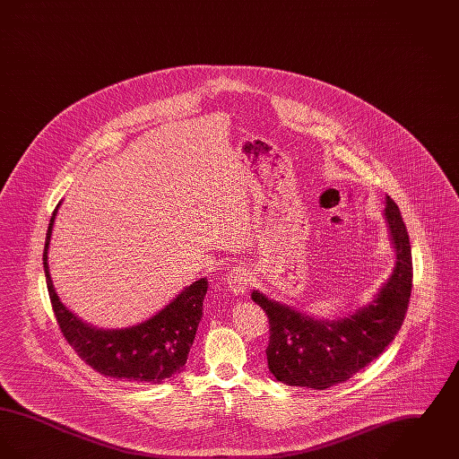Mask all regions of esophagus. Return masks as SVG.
Listing matches in <instances>:
<instances>
[{
    "mask_svg": "<svg viewBox=\"0 0 459 459\" xmlns=\"http://www.w3.org/2000/svg\"><path fill=\"white\" fill-rule=\"evenodd\" d=\"M251 281H253V273L244 266V264H238V266H234L232 270H230V273H229V279H227V284L230 287V290L234 292V294H246L247 292V289H249V285H251Z\"/></svg>",
    "mask_w": 459,
    "mask_h": 459,
    "instance_id": "1",
    "label": "esophagus"
}]
</instances>
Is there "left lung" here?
Returning a JSON list of instances; mask_svg holds the SVG:
<instances>
[{"label": "left lung", "instance_id": "8db88e82", "mask_svg": "<svg viewBox=\"0 0 459 459\" xmlns=\"http://www.w3.org/2000/svg\"><path fill=\"white\" fill-rule=\"evenodd\" d=\"M384 215L391 232L393 275L367 306L339 320H316L253 290L251 299L268 315V368L294 387L324 391L350 380L391 344L404 322L413 287L411 246L397 204L385 197Z\"/></svg>", "mask_w": 459, "mask_h": 459}]
</instances>
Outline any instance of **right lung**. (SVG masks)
I'll return each instance as SVG.
<instances>
[{"label": "right lung", "instance_id": "right-lung-1", "mask_svg": "<svg viewBox=\"0 0 459 459\" xmlns=\"http://www.w3.org/2000/svg\"><path fill=\"white\" fill-rule=\"evenodd\" d=\"M60 203L49 220L43 264L51 306L66 342L91 368L117 380L161 384L184 370L203 316L208 281L199 279L154 316L132 327L105 330L88 325L60 301L48 266V249Z\"/></svg>", "mask_w": 459, "mask_h": 459}]
</instances>
